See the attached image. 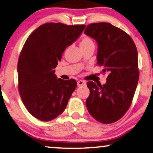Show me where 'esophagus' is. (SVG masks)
I'll return each instance as SVG.
<instances>
[{"instance_id": "34e87169", "label": "esophagus", "mask_w": 153, "mask_h": 153, "mask_svg": "<svg viewBox=\"0 0 153 153\" xmlns=\"http://www.w3.org/2000/svg\"><path fill=\"white\" fill-rule=\"evenodd\" d=\"M86 85V83H85V81H84L79 80L77 81V85H78L79 87L83 86V85Z\"/></svg>"}]
</instances>
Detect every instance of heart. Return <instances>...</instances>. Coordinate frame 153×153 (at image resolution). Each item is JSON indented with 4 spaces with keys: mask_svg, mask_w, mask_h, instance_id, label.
Listing matches in <instances>:
<instances>
[{
    "mask_svg": "<svg viewBox=\"0 0 153 153\" xmlns=\"http://www.w3.org/2000/svg\"><path fill=\"white\" fill-rule=\"evenodd\" d=\"M81 46H88V45H94V42L90 37L83 36L81 39Z\"/></svg>",
    "mask_w": 153,
    "mask_h": 153,
    "instance_id": "obj_1",
    "label": "heart"
}]
</instances>
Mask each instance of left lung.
<instances>
[{"label":"left lung","mask_w":153,"mask_h":153,"mask_svg":"<svg viewBox=\"0 0 153 153\" xmlns=\"http://www.w3.org/2000/svg\"><path fill=\"white\" fill-rule=\"evenodd\" d=\"M84 33L97 42V65L108 74L103 85L87 83L86 107L96 120L110 124L122 118L131 104L139 77L137 49L128 34L109 23H93Z\"/></svg>","instance_id":"obj_1"}]
</instances>
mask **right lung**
Wrapping results in <instances>:
<instances>
[{
  "mask_svg": "<svg viewBox=\"0 0 153 153\" xmlns=\"http://www.w3.org/2000/svg\"><path fill=\"white\" fill-rule=\"evenodd\" d=\"M85 27L47 23L35 29L23 47L17 65L19 92L27 110L39 120L61 114L76 88L74 79H58L54 68Z\"/></svg>",
  "mask_w": 153,
  "mask_h": 153,
  "instance_id": "add662e5",
  "label": "right lung"
}]
</instances>
